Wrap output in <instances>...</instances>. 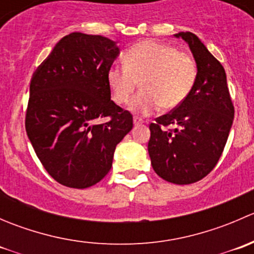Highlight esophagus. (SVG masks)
Masks as SVG:
<instances>
[{"label": "esophagus", "instance_id": "obj_1", "mask_svg": "<svg viewBox=\"0 0 254 254\" xmlns=\"http://www.w3.org/2000/svg\"><path fill=\"white\" fill-rule=\"evenodd\" d=\"M132 122H134V125H139V124H142L143 120L141 119V118H139V117H134Z\"/></svg>", "mask_w": 254, "mask_h": 254}]
</instances>
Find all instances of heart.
Masks as SVG:
<instances>
[{"label": "heart", "mask_w": 254, "mask_h": 254, "mask_svg": "<svg viewBox=\"0 0 254 254\" xmlns=\"http://www.w3.org/2000/svg\"><path fill=\"white\" fill-rule=\"evenodd\" d=\"M123 63L107 71L112 98L118 104L127 103L140 81L142 88L130 103V109L141 114H150L161 106L165 109L181 106L198 75L195 60L189 54L151 40L132 45L124 54Z\"/></svg>", "instance_id": "1"}]
</instances>
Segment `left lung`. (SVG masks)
<instances>
[{"label": "left lung", "instance_id": "8db88e82", "mask_svg": "<svg viewBox=\"0 0 254 254\" xmlns=\"http://www.w3.org/2000/svg\"><path fill=\"white\" fill-rule=\"evenodd\" d=\"M190 48L198 75L190 94L150 124L148 155L153 171L175 184H190L209 175L226 145L235 109L221 64L195 34H175ZM176 126L175 130L164 127Z\"/></svg>", "mask_w": 254, "mask_h": 254}]
</instances>
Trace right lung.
Here are the masks:
<instances>
[{
  "label": "right lung",
  "mask_w": 254,
  "mask_h": 254,
  "mask_svg": "<svg viewBox=\"0 0 254 254\" xmlns=\"http://www.w3.org/2000/svg\"><path fill=\"white\" fill-rule=\"evenodd\" d=\"M119 53L108 38L71 33L33 73L25 130L47 172L63 186L83 189L102 181L132 129V115L112 101L107 82Z\"/></svg>",
  "instance_id": "obj_1"
}]
</instances>
